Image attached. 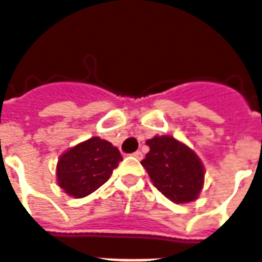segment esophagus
<instances>
[{"instance_id":"34e87169","label":"esophagus","mask_w":262,"mask_h":262,"mask_svg":"<svg viewBox=\"0 0 262 262\" xmlns=\"http://www.w3.org/2000/svg\"><path fill=\"white\" fill-rule=\"evenodd\" d=\"M132 156H133V157H135V159H137V160H142L143 159V153H142V151H135V153L132 154Z\"/></svg>"}]
</instances>
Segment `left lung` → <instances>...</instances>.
<instances>
[{
  "instance_id": "left-lung-1",
  "label": "left lung",
  "mask_w": 262,
  "mask_h": 262,
  "mask_svg": "<svg viewBox=\"0 0 262 262\" xmlns=\"http://www.w3.org/2000/svg\"><path fill=\"white\" fill-rule=\"evenodd\" d=\"M150 151L142 165L154 187L176 203L195 201L202 191L205 168L195 151L171 136H154L146 142Z\"/></svg>"
}]
</instances>
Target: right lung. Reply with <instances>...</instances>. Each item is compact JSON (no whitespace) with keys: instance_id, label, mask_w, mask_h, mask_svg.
Returning <instances> with one entry per match:
<instances>
[{"instance_id":"add662e5","label":"right lung","mask_w":262,"mask_h":262,"mask_svg":"<svg viewBox=\"0 0 262 262\" xmlns=\"http://www.w3.org/2000/svg\"><path fill=\"white\" fill-rule=\"evenodd\" d=\"M122 161L119 150L101 137H91L60 156L56 176L67 195L84 198L108 181Z\"/></svg>"}]
</instances>
